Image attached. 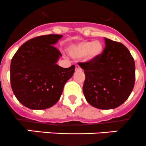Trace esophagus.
I'll return each instance as SVG.
<instances>
[{
    "label": "esophagus",
    "instance_id": "34e87169",
    "mask_svg": "<svg viewBox=\"0 0 146 146\" xmlns=\"http://www.w3.org/2000/svg\"><path fill=\"white\" fill-rule=\"evenodd\" d=\"M80 70H81V67H79L78 64H76V65L75 66V71L77 72V71H80Z\"/></svg>",
    "mask_w": 146,
    "mask_h": 146
}]
</instances>
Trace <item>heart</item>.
I'll return each instance as SVG.
<instances>
[{"label": "heart", "mask_w": 146, "mask_h": 146, "mask_svg": "<svg viewBox=\"0 0 146 146\" xmlns=\"http://www.w3.org/2000/svg\"><path fill=\"white\" fill-rule=\"evenodd\" d=\"M104 51V45L100 41H82L70 45L68 49L70 55L74 58L84 57L85 61L91 62L99 58Z\"/></svg>", "instance_id": "1"}]
</instances>
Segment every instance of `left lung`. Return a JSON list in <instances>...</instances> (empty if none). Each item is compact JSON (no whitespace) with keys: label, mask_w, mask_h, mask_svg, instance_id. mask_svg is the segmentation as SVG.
<instances>
[{"label":"left lung","mask_w":146,"mask_h":146,"mask_svg":"<svg viewBox=\"0 0 146 146\" xmlns=\"http://www.w3.org/2000/svg\"><path fill=\"white\" fill-rule=\"evenodd\" d=\"M104 40L106 46L99 58L78 64L84 70L83 93L88 103L99 109H113L132 92L135 67L126 47L106 37Z\"/></svg>","instance_id":"8db88e82"}]
</instances>
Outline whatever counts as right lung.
I'll use <instances>...</instances> for the list:
<instances>
[{"instance_id":"add662e5","label":"right lung","mask_w":146,"mask_h":146,"mask_svg":"<svg viewBox=\"0 0 146 146\" xmlns=\"http://www.w3.org/2000/svg\"><path fill=\"white\" fill-rule=\"evenodd\" d=\"M62 37L47 35L31 39L12 58L11 87L17 99L27 108L42 110L54 106L74 72V65L63 68L57 64L62 54L54 45Z\"/></svg>"}]
</instances>
